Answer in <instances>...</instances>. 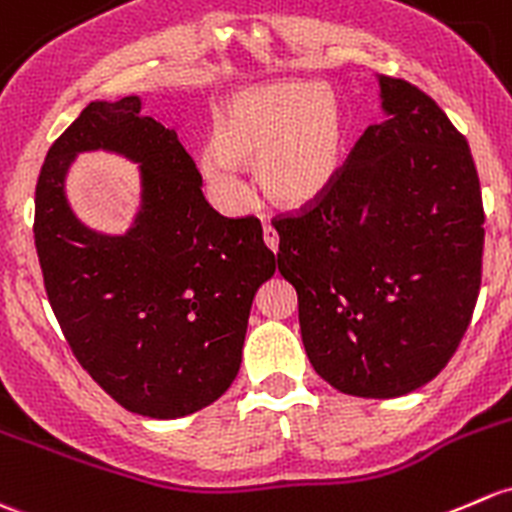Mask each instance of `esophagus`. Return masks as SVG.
Here are the masks:
<instances>
[{"instance_id":"34e87169","label":"esophagus","mask_w":512,"mask_h":512,"mask_svg":"<svg viewBox=\"0 0 512 512\" xmlns=\"http://www.w3.org/2000/svg\"><path fill=\"white\" fill-rule=\"evenodd\" d=\"M262 238H265V245L270 247L272 252H277V247H279V235H277V230H274L270 223H265V228H262Z\"/></svg>"}]
</instances>
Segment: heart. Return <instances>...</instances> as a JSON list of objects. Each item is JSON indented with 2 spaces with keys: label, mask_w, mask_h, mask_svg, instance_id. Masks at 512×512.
Masks as SVG:
<instances>
[{
  "label": "heart",
  "mask_w": 512,
  "mask_h": 512,
  "mask_svg": "<svg viewBox=\"0 0 512 512\" xmlns=\"http://www.w3.org/2000/svg\"><path fill=\"white\" fill-rule=\"evenodd\" d=\"M346 152V122L336 95L321 83L284 80L245 88L220 102L213 144L198 166L230 208L250 201L238 164H255L272 201L309 206L336 184Z\"/></svg>",
  "instance_id": "1"
}]
</instances>
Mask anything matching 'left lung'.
Masks as SVG:
<instances>
[{
	"mask_svg": "<svg viewBox=\"0 0 512 512\" xmlns=\"http://www.w3.org/2000/svg\"><path fill=\"white\" fill-rule=\"evenodd\" d=\"M370 125L319 201L272 220L316 373L353 397L437 378L481 289L483 201L469 142L417 85L380 75Z\"/></svg>",
	"mask_w": 512,
	"mask_h": 512,
	"instance_id": "8db88e82",
	"label": "left lung"
}]
</instances>
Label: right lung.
<instances>
[{
  "mask_svg": "<svg viewBox=\"0 0 512 512\" xmlns=\"http://www.w3.org/2000/svg\"><path fill=\"white\" fill-rule=\"evenodd\" d=\"M137 95L90 102L51 144L36 181L43 287L78 363L117 405L154 419L193 414L235 380L255 292L277 270L255 215L225 218L174 129ZM143 166V211L127 236L74 218L62 179L78 151Z\"/></svg>",
  "mask_w": 512,
  "mask_h": 512,
  "instance_id": "right-lung-1",
  "label": "right lung"
}]
</instances>
